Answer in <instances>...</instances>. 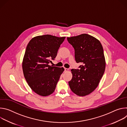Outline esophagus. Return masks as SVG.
<instances>
[{"mask_svg":"<svg viewBox=\"0 0 127 127\" xmlns=\"http://www.w3.org/2000/svg\"><path fill=\"white\" fill-rule=\"evenodd\" d=\"M68 70H69V69H68V68H65V71L67 72V71H68Z\"/></svg>","mask_w":127,"mask_h":127,"instance_id":"1","label":"esophagus"}]
</instances>
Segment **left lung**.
Here are the masks:
<instances>
[{"label": "left lung", "mask_w": 127, "mask_h": 127, "mask_svg": "<svg viewBox=\"0 0 127 127\" xmlns=\"http://www.w3.org/2000/svg\"><path fill=\"white\" fill-rule=\"evenodd\" d=\"M75 50V59L82 63L79 69H71L72 79L68 82L71 90L83 96L92 93L97 87L105 68L102 46L96 38L88 34L67 38Z\"/></svg>", "instance_id": "1"}]
</instances>
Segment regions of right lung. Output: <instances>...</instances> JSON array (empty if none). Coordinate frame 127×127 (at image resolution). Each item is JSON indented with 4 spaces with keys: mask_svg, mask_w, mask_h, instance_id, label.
<instances>
[{
    "mask_svg": "<svg viewBox=\"0 0 127 127\" xmlns=\"http://www.w3.org/2000/svg\"><path fill=\"white\" fill-rule=\"evenodd\" d=\"M65 39L50 34L39 35L27 46L23 61L24 75L31 88L40 95L48 96L54 92L64 70L49 64L55 60Z\"/></svg>",
    "mask_w": 127,
    "mask_h": 127,
    "instance_id": "obj_1",
    "label": "right lung"
}]
</instances>
